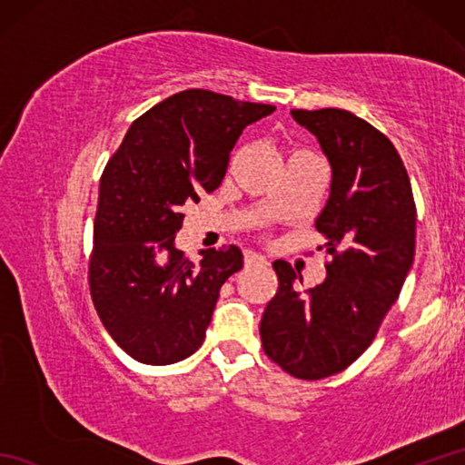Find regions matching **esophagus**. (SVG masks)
<instances>
[{"label": "esophagus", "mask_w": 465, "mask_h": 465, "mask_svg": "<svg viewBox=\"0 0 465 465\" xmlns=\"http://www.w3.org/2000/svg\"><path fill=\"white\" fill-rule=\"evenodd\" d=\"M243 260L248 265H268V260L263 258V255L255 253V252H245L243 253Z\"/></svg>", "instance_id": "obj_1"}]
</instances>
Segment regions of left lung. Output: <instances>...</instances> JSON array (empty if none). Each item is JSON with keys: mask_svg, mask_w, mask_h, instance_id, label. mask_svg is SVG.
I'll use <instances>...</instances> for the list:
<instances>
[{"mask_svg": "<svg viewBox=\"0 0 465 465\" xmlns=\"http://www.w3.org/2000/svg\"><path fill=\"white\" fill-rule=\"evenodd\" d=\"M328 155L331 187L315 220L328 278L300 293V275L273 262L278 292L260 323L268 358L298 380L343 371L370 348L398 300L416 252V202L393 143L351 112L292 110Z\"/></svg>", "mask_w": 465, "mask_h": 465, "instance_id": "8db88e82", "label": "left lung"}]
</instances>
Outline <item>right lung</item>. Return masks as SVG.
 <instances>
[{
  "instance_id": "right-lung-1",
  "label": "right lung",
  "mask_w": 465,
  "mask_h": 465,
  "mask_svg": "<svg viewBox=\"0 0 465 465\" xmlns=\"http://www.w3.org/2000/svg\"><path fill=\"white\" fill-rule=\"evenodd\" d=\"M275 110L210 90H185L137 117L100 180L92 302L114 341L147 365L185 360L203 343L220 288L243 260L238 245L175 250L185 202L220 187L245 125Z\"/></svg>"
}]
</instances>
